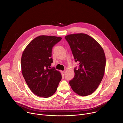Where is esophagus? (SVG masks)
<instances>
[{"label":"esophagus","mask_w":123,"mask_h":123,"mask_svg":"<svg viewBox=\"0 0 123 123\" xmlns=\"http://www.w3.org/2000/svg\"><path fill=\"white\" fill-rule=\"evenodd\" d=\"M61 72H62V74L63 75H64L65 74V70L62 71H61Z\"/></svg>","instance_id":"34e87169"}]
</instances>
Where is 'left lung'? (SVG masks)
Segmentation results:
<instances>
[{
  "label": "left lung",
  "mask_w": 123,
  "mask_h": 123,
  "mask_svg": "<svg viewBox=\"0 0 123 123\" xmlns=\"http://www.w3.org/2000/svg\"><path fill=\"white\" fill-rule=\"evenodd\" d=\"M68 43L75 62V76L69 81L72 90L81 96L93 93L103 78L105 57L103 49L93 38L85 34L68 35L65 37Z\"/></svg>",
  "instance_id": "obj_1"
}]
</instances>
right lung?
<instances>
[{"label": "right lung", "instance_id": "add662e5", "mask_svg": "<svg viewBox=\"0 0 123 123\" xmlns=\"http://www.w3.org/2000/svg\"><path fill=\"white\" fill-rule=\"evenodd\" d=\"M62 37L39 36L24 49L21 60L22 75L30 90L41 97H49L56 92L62 79L60 72L54 67L52 49Z\"/></svg>", "mask_w": 123, "mask_h": 123}]
</instances>
